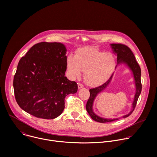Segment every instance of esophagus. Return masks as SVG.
Instances as JSON below:
<instances>
[{"label":"esophagus","instance_id":"34e87169","mask_svg":"<svg viewBox=\"0 0 157 157\" xmlns=\"http://www.w3.org/2000/svg\"><path fill=\"white\" fill-rule=\"evenodd\" d=\"M78 89H81L83 87V85L81 84V83H78Z\"/></svg>","mask_w":157,"mask_h":157}]
</instances>
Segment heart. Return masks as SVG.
I'll return each mask as SVG.
<instances>
[{"instance_id": "b5f03b06", "label": "heart", "mask_w": 157, "mask_h": 157, "mask_svg": "<svg viewBox=\"0 0 157 157\" xmlns=\"http://www.w3.org/2000/svg\"><path fill=\"white\" fill-rule=\"evenodd\" d=\"M67 70L74 79L84 71L85 82L89 86L96 87L104 84L113 73L116 59L110 53H104L94 48L87 47L78 50L75 56L67 58Z\"/></svg>"}]
</instances>
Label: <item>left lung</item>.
I'll return each instance as SVG.
<instances>
[{"mask_svg":"<svg viewBox=\"0 0 157 157\" xmlns=\"http://www.w3.org/2000/svg\"><path fill=\"white\" fill-rule=\"evenodd\" d=\"M110 46L112 47V49L113 50V52L117 55V65L121 63L125 64L130 70L132 71L134 81H135L136 84V94L135 96H134L133 101L132 103V107L131 110L129 112L128 114L122 116L123 118H125L128 117L132 113V112L135 109V107L137 104V102L138 101L139 97L142 91V84H141V70L140 68V66L139 65L138 63L137 62L135 56H134L133 53L131 51V50L127 47L125 44H121V43H113L110 44ZM117 66H116V68ZM114 73L111 75L110 78L108 81H107L105 83H104L102 85L97 87L96 88L91 89L89 90L90 92V97H89L87 104H86V110L87 111L88 114L95 121L101 123L104 122H113L114 121H117L119 119V118L116 119H105L101 117L98 116H97L94 112L93 109V105L94 101L97 96V95L100 93L101 91H102L104 89L108 86V84L110 83L112 78H113Z\"/></svg>","mask_w":157,"mask_h":157,"instance_id":"1","label":"left lung"}]
</instances>
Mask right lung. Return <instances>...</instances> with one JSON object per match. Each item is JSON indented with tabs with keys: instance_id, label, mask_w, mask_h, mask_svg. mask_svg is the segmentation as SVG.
Here are the masks:
<instances>
[{
	"instance_id": "right-lung-1",
	"label": "right lung",
	"mask_w": 157,
	"mask_h": 157,
	"mask_svg": "<svg viewBox=\"0 0 157 157\" xmlns=\"http://www.w3.org/2000/svg\"><path fill=\"white\" fill-rule=\"evenodd\" d=\"M66 53L61 43L41 42L20 59L13 86L21 109L45 119H53L63 113L65 97L78 91L77 83L64 76Z\"/></svg>"
}]
</instances>
